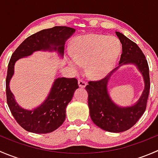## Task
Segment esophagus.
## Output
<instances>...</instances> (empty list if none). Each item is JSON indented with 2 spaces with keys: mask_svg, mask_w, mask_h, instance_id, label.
Returning a JSON list of instances; mask_svg holds the SVG:
<instances>
[{
  "mask_svg": "<svg viewBox=\"0 0 158 158\" xmlns=\"http://www.w3.org/2000/svg\"><path fill=\"white\" fill-rule=\"evenodd\" d=\"M78 84H79V86L81 87V88H85L87 85L86 82L82 80V79H79V80L78 81Z\"/></svg>",
  "mask_w": 158,
  "mask_h": 158,
  "instance_id": "34e87169",
  "label": "esophagus"
}]
</instances>
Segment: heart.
Masks as SVG:
<instances>
[{
    "label": "heart",
    "mask_w": 158,
    "mask_h": 158,
    "mask_svg": "<svg viewBox=\"0 0 158 158\" xmlns=\"http://www.w3.org/2000/svg\"><path fill=\"white\" fill-rule=\"evenodd\" d=\"M121 49L122 44L115 36L86 35L75 40L69 63L76 72H79L83 65L87 64L89 76L102 77L114 68Z\"/></svg>",
    "instance_id": "1"
}]
</instances>
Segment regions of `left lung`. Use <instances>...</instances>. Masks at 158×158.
Instances as JSON below:
<instances>
[{
    "label": "left lung",
    "mask_w": 158,
    "mask_h": 158,
    "mask_svg": "<svg viewBox=\"0 0 158 158\" xmlns=\"http://www.w3.org/2000/svg\"><path fill=\"white\" fill-rule=\"evenodd\" d=\"M122 47L118 67L99 81H91L85 89L89 94V114L92 122L100 128L109 132L119 133L131 128L144 114L150 90L149 68L144 53L138 45L120 32H115ZM132 64L143 75L145 89L139 99L130 106L117 105L110 96L107 85L110 78L120 66Z\"/></svg>",
    "instance_id": "8db88e82"
}]
</instances>
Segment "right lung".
Here are the masks:
<instances>
[{
    "mask_svg": "<svg viewBox=\"0 0 158 158\" xmlns=\"http://www.w3.org/2000/svg\"><path fill=\"white\" fill-rule=\"evenodd\" d=\"M75 31L76 30L72 27L61 26L40 30L27 38L11 56L6 78L7 102L17 123L27 131L47 134L61 126L66 119V106L79 85L75 78H56L48 96L42 104L33 109H23L17 102L10 89L15 63L20 59L30 56L36 51L56 52L63 58L66 41Z\"/></svg>",
    "mask_w": 158,
    "mask_h": 158,
    "instance_id": "add662e5",
    "label": "right lung"
}]
</instances>
